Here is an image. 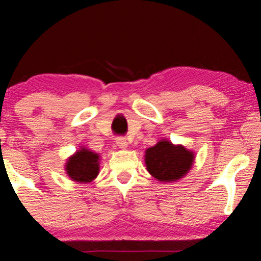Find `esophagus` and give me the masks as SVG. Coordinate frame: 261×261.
I'll return each mask as SVG.
<instances>
[{"mask_svg":"<svg viewBox=\"0 0 261 261\" xmlns=\"http://www.w3.org/2000/svg\"><path fill=\"white\" fill-rule=\"evenodd\" d=\"M116 144H117V146H119L120 148H127V146H128L126 139L122 138V137H120V138L116 139Z\"/></svg>","mask_w":261,"mask_h":261,"instance_id":"esophagus-1","label":"esophagus"}]
</instances>
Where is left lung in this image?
<instances>
[{"mask_svg":"<svg viewBox=\"0 0 261 261\" xmlns=\"http://www.w3.org/2000/svg\"><path fill=\"white\" fill-rule=\"evenodd\" d=\"M194 153L184 146L160 140L153 147L146 149L145 163L147 171L160 181H174L183 178L191 169Z\"/></svg>","mask_w":261,"mask_h":261,"instance_id":"1","label":"left lung"}]
</instances>
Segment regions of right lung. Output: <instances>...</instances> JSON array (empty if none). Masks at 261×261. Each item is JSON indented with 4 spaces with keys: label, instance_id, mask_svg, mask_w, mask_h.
Masks as SVG:
<instances>
[{
    "label": "right lung",
    "instance_id": "right-lung-1",
    "mask_svg": "<svg viewBox=\"0 0 261 261\" xmlns=\"http://www.w3.org/2000/svg\"><path fill=\"white\" fill-rule=\"evenodd\" d=\"M99 155L82 147L67 160L65 170L67 176L78 183H89L97 177L99 171Z\"/></svg>",
    "mask_w": 261,
    "mask_h": 261
}]
</instances>
